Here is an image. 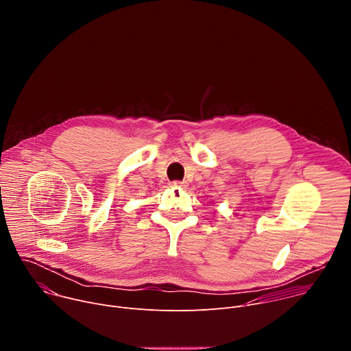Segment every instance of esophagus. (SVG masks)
<instances>
[{
  "mask_svg": "<svg viewBox=\"0 0 351 351\" xmlns=\"http://www.w3.org/2000/svg\"><path fill=\"white\" fill-rule=\"evenodd\" d=\"M171 186L172 187H182V186H184V183L179 182V180H173V182H171Z\"/></svg>",
  "mask_w": 351,
  "mask_h": 351,
  "instance_id": "1",
  "label": "esophagus"
}]
</instances>
